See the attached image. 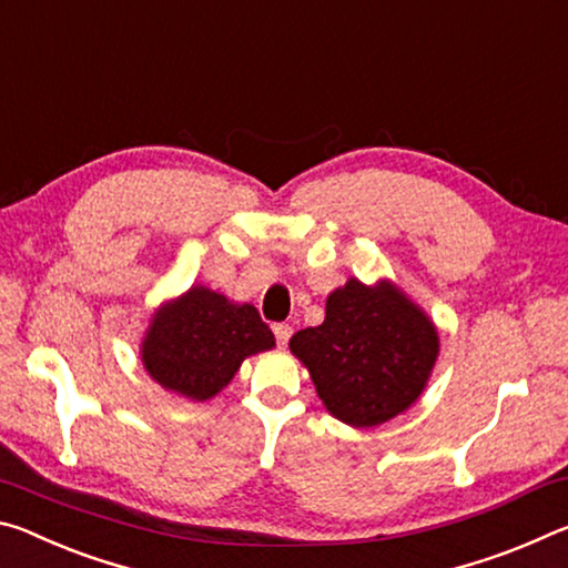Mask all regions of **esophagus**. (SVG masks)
I'll return each instance as SVG.
<instances>
[{
	"instance_id": "obj_1",
	"label": "esophagus",
	"mask_w": 568,
	"mask_h": 568,
	"mask_svg": "<svg viewBox=\"0 0 568 568\" xmlns=\"http://www.w3.org/2000/svg\"><path fill=\"white\" fill-rule=\"evenodd\" d=\"M274 337L278 347H286V342L292 337V327L290 324H274Z\"/></svg>"
}]
</instances>
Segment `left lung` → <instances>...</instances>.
Instances as JSON below:
<instances>
[{"mask_svg":"<svg viewBox=\"0 0 568 568\" xmlns=\"http://www.w3.org/2000/svg\"><path fill=\"white\" fill-rule=\"evenodd\" d=\"M290 347L337 420L375 427L423 393L438 357V332L389 284L369 290L349 278L329 294L320 327L296 332Z\"/></svg>","mask_w":568,"mask_h":568,"instance_id":"8db88e82","label":"left lung"}]
</instances>
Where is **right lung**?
Here are the masks:
<instances>
[{
	"label": "right lung",
	"instance_id": "add662e5",
	"mask_svg": "<svg viewBox=\"0 0 568 568\" xmlns=\"http://www.w3.org/2000/svg\"><path fill=\"white\" fill-rule=\"evenodd\" d=\"M272 347L274 334L254 306L193 286L155 314L143 365L158 385L201 403L231 383L244 357Z\"/></svg>",
	"mask_w": 568,
	"mask_h": 568
}]
</instances>
